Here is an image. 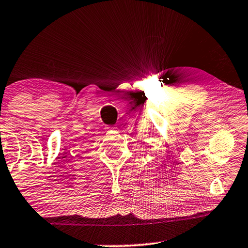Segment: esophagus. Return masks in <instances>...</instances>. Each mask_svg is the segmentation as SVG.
<instances>
[{
  "instance_id": "34e87169",
  "label": "esophagus",
  "mask_w": 248,
  "mask_h": 248,
  "mask_svg": "<svg viewBox=\"0 0 248 248\" xmlns=\"http://www.w3.org/2000/svg\"><path fill=\"white\" fill-rule=\"evenodd\" d=\"M111 130H114V131H116V127H113V128H111Z\"/></svg>"
}]
</instances>
